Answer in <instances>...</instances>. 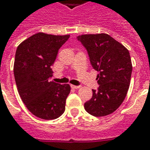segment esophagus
Here are the masks:
<instances>
[{"label": "esophagus", "instance_id": "obj_1", "mask_svg": "<svg viewBox=\"0 0 150 150\" xmlns=\"http://www.w3.org/2000/svg\"><path fill=\"white\" fill-rule=\"evenodd\" d=\"M71 87L73 89H78V88H80V86H75V85H71Z\"/></svg>", "mask_w": 150, "mask_h": 150}]
</instances>
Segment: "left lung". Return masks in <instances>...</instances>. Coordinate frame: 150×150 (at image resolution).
<instances>
[{
	"label": "left lung",
	"instance_id": "obj_1",
	"mask_svg": "<svg viewBox=\"0 0 150 150\" xmlns=\"http://www.w3.org/2000/svg\"><path fill=\"white\" fill-rule=\"evenodd\" d=\"M85 46L92 67L99 72V88L84 104L94 116L112 114L121 105L129 91L132 66L128 49L107 34H82L77 37Z\"/></svg>",
	"mask_w": 150,
	"mask_h": 150
}]
</instances>
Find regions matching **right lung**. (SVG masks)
<instances>
[{"mask_svg": "<svg viewBox=\"0 0 150 150\" xmlns=\"http://www.w3.org/2000/svg\"><path fill=\"white\" fill-rule=\"evenodd\" d=\"M69 37L38 33L24 40L16 50L13 73L18 93L28 110L41 119H56L65 111L71 87L50 78L59 48Z\"/></svg>", "mask_w": 150, "mask_h": 150, "instance_id": "obj_1", "label": "right lung"}]
</instances>
